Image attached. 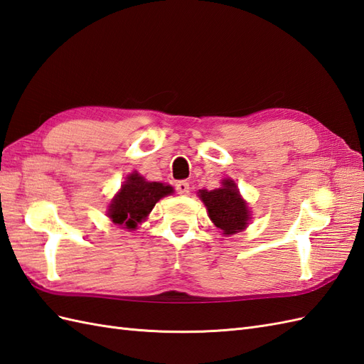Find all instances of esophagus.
I'll return each mask as SVG.
<instances>
[{
	"label": "esophagus",
	"mask_w": 364,
	"mask_h": 364,
	"mask_svg": "<svg viewBox=\"0 0 364 364\" xmlns=\"http://www.w3.org/2000/svg\"><path fill=\"white\" fill-rule=\"evenodd\" d=\"M175 189H176V192H178L180 195H188L189 191H191L188 181H178V183H176V186H175Z\"/></svg>",
	"instance_id": "esophagus-1"
}]
</instances>
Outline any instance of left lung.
<instances>
[{"label": "left lung", "instance_id": "1", "mask_svg": "<svg viewBox=\"0 0 364 364\" xmlns=\"http://www.w3.org/2000/svg\"><path fill=\"white\" fill-rule=\"evenodd\" d=\"M198 197L208 208L209 218L223 235H234L247 228L250 210L247 203L241 198L234 180L225 178L221 181V188L200 191Z\"/></svg>", "mask_w": 364, "mask_h": 364}]
</instances>
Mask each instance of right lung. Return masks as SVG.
Here are the masks:
<instances>
[{
  "mask_svg": "<svg viewBox=\"0 0 364 364\" xmlns=\"http://www.w3.org/2000/svg\"><path fill=\"white\" fill-rule=\"evenodd\" d=\"M173 188L169 184L146 181L138 172L127 175L119 192L110 201L107 217L112 223L123 229L135 230L136 226L146 220L156 201L166 195H171Z\"/></svg>",
  "mask_w": 364,
  "mask_h": 364,
  "instance_id": "right-lung-1",
  "label": "right lung"
}]
</instances>
